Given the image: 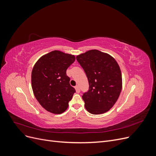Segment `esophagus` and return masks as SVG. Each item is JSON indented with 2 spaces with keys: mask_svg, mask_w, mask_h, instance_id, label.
Here are the masks:
<instances>
[{
  "mask_svg": "<svg viewBox=\"0 0 156 156\" xmlns=\"http://www.w3.org/2000/svg\"><path fill=\"white\" fill-rule=\"evenodd\" d=\"M75 90H76V92H77V93H79V92H80V88H79V87L78 85H77L76 87H75Z\"/></svg>",
  "mask_w": 156,
  "mask_h": 156,
  "instance_id": "34e87169",
  "label": "esophagus"
}]
</instances>
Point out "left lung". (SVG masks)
<instances>
[{
    "instance_id": "8db88e82",
    "label": "left lung",
    "mask_w": 156,
    "mask_h": 156,
    "mask_svg": "<svg viewBox=\"0 0 156 156\" xmlns=\"http://www.w3.org/2000/svg\"><path fill=\"white\" fill-rule=\"evenodd\" d=\"M76 59L85 72L89 83L88 91L82 96L86 109L93 115L109 111L122 90L119 64L110 55L96 49L79 55Z\"/></svg>"
}]
</instances>
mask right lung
I'll use <instances>...</instances> for the list:
<instances>
[{"instance_id":"right-lung-1","label":"right lung","mask_w":156,"mask_h":156,"mask_svg":"<svg viewBox=\"0 0 156 156\" xmlns=\"http://www.w3.org/2000/svg\"><path fill=\"white\" fill-rule=\"evenodd\" d=\"M75 60L74 55L55 50L42 56L34 64L32 90L46 111L58 115L68 108L75 90L70 85L66 70Z\"/></svg>"}]
</instances>
